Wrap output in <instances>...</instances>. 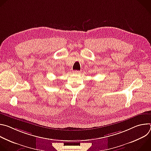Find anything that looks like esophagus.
<instances>
[{"label": "esophagus", "mask_w": 151, "mask_h": 151, "mask_svg": "<svg viewBox=\"0 0 151 151\" xmlns=\"http://www.w3.org/2000/svg\"><path fill=\"white\" fill-rule=\"evenodd\" d=\"M73 73L75 74H79L81 73V72L79 70H75V71H73Z\"/></svg>", "instance_id": "esophagus-1"}]
</instances>
